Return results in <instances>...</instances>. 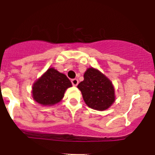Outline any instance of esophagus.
Segmentation results:
<instances>
[{"instance_id":"obj_1","label":"esophagus","mask_w":155,"mask_h":155,"mask_svg":"<svg viewBox=\"0 0 155 155\" xmlns=\"http://www.w3.org/2000/svg\"><path fill=\"white\" fill-rule=\"evenodd\" d=\"M71 83H72V84H73L74 86H77L78 84V80L76 78L72 79V80H71Z\"/></svg>"}]
</instances>
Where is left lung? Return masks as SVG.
<instances>
[{
  "instance_id": "obj_1",
  "label": "left lung",
  "mask_w": 155,
  "mask_h": 155,
  "mask_svg": "<svg viewBox=\"0 0 155 155\" xmlns=\"http://www.w3.org/2000/svg\"><path fill=\"white\" fill-rule=\"evenodd\" d=\"M78 87L81 90L84 101L90 108L105 110L115 101V92L112 82L100 71L88 68L84 74V81Z\"/></svg>"
}]
</instances>
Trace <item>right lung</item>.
Here are the masks:
<instances>
[{
  "instance_id": "add662e5",
  "label": "right lung",
  "mask_w": 155,
  "mask_h": 155,
  "mask_svg": "<svg viewBox=\"0 0 155 155\" xmlns=\"http://www.w3.org/2000/svg\"><path fill=\"white\" fill-rule=\"evenodd\" d=\"M68 77L53 68H49L33 84L34 100L42 105H52L63 98L67 88L71 87Z\"/></svg>"
}]
</instances>
